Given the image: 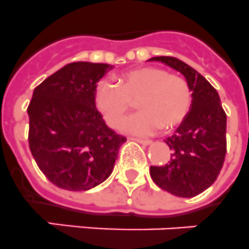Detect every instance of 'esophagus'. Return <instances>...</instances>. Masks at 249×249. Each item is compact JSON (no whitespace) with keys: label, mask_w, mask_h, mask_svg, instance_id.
I'll return each mask as SVG.
<instances>
[{"label":"esophagus","mask_w":249,"mask_h":249,"mask_svg":"<svg viewBox=\"0 0 249 249\" xmlns=\"http://www.w3.org/2000/svg\"><path fill=\"white\" fill-rule=\"evenodd\" d=\"M131 139L138 142V143L143 144V145H149V144H152V141H149V139H141V138H131Z\"/></svg>","instance_id":"esophagus-1"}]
</instances>
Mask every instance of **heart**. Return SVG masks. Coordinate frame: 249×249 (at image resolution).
Returning a JSON list of instances; mask_svg holds the SVG:
<instances>
[{
    "instance_id": "obj_1",
    "label": "heart",
    "mask_w": 249,
    "mask_h": 249,
    "mask_svg": "<svg viewBox=\"0 0 249 249\" xmlns=\"http://www.w3.org/2000/svg\"><path fill=\"white\" fill-rule=\"evenodd\" d=\"M116 83L101 81L95 89V105L110 126L124 120L138 99V114L121 124V130L135 134H152L163 128L171 130L189 114L192 89L185 77L163 68L142 67L116 77Z\"/></svg>"
}]
</instances>
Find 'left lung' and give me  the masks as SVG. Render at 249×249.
Masks as SVG:
<instances>
[{"label": "left lung", "mask_w": 249, "mask_h": 249, "mask_svg": "<svg viewBox=\"0 0 249 249\" xmlns=\"http://www.w3.org/2000/svg\"><path fill=\"white\" fill-rule=\"evenodd\" d=\"M176 70L192 89L191 111L176 133L166 139L171 149L164 166L150 167V177L162 190L194 197L214 183L227 153V115L216 89L189 64L173 57H153Z\"/></svg>", "instance_id": "8db88e82"}]
</instances>
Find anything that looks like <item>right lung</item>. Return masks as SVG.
I'll list each match as a JSON object with an SVG mask.
<instances>
[{"mask_svg":"<svg viewBox=\"0 0 249 249\" xmlns=\"http://www.w3.org/2000/svg\"><path fill=\"white\" fill-rule=\"evenodd\" d=\"M112 66L74 62L35 87L28 107L29 145L50 182L86 191L111 175L126 138L108 128L95 105L97 82Z\"/></svg>","mask_w":249,"mask_h":249,"instance_id":"add662e5","label":"right lung"}]
</instances>
